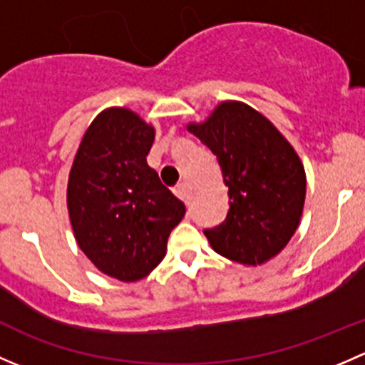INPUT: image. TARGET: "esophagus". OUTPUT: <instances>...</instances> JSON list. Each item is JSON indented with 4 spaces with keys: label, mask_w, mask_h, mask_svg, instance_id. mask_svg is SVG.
<instances>
[{
    "label": "esophagus",
    "mask_w": 365,
    "mask_h": 365,
    "mask_svg": "<svg viewBox=\"0 0 365 365\" xmlns=\"http://www.w3.org/2000/svg\"><path fill=\"white\" fill-rule=\"evenodd\" d=\"M173 192L176 194V196L180 197V200L182 201H189V192H187V185L183 182H180V183H176L175 187H173Z\"/></svg>",
    "instance_id": "34e87169"
}]
</instances>
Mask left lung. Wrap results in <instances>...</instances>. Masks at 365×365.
Wrapping results in <instances>:
<instances>
[{"instance_id": "obj_1", "label": "left lung", "mask_w": 365, "mask_h": 365, "mask_svg": "<svg viewBox=\"0 0 365 365\" xmlns=\"http://www.w3.org/2000/svg\"><path fill=\"white\" fill-rule=\"evenodd\" d=\"M187 128L217 157L230 196L224 222L205 230L213 251L252 267L281 252L305 201V171L292 145L238 102H222L205 123Z\"/></svg>"}]
</instances>
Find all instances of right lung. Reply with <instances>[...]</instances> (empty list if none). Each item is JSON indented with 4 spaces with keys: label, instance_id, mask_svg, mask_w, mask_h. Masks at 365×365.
Here are the masks:
<instances>
[{
    "label": "right lung",
    "instance_id": "1",
    "mask_svg": "<svg viewBox=\"0 0 365 365\" xmlns=\"http://www.w3.org/2000/svg\"><path fill=\"white\" fill-rule=\"evenodd\" d=\"M152 125L130 109L101 113L81 141L68 176L70 222L81 251L123 282L146 277L168 249L185 206L146 162Z\"/></svg>",
    "mask_w": 365,
    "mask_h": 365
}]
</instances>
